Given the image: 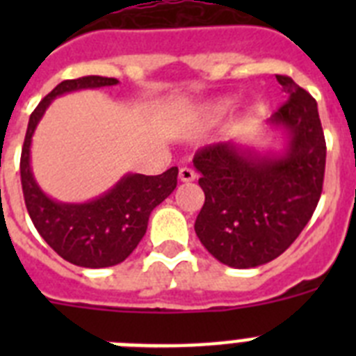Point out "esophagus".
Here are the masks:
<instances>
[{
  "label": "esophagus",
  "instance_id": "1",
  "mask_svg": "<svg viewBox=\"0 0 356 356\" xmlns=\"http://www.w3.org/2000/svg\"><path fill=\"white\" fill-rule=\"evenodd\" d=\"M178 176H180L181 181H194V180H196V172H194L191 168H181L180 172H178Z\"/></svg>",
  "mask_w": 356,
  "mask_h": 356
}]
</instances>
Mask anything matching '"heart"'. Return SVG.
Listing matches in <instances>:
<instances>
[{
    "label": "heart",
    "instance_id": "b5f03b06",
    "mask_svg": "<svg viewBox=\"0 0 356 356\" xmlns=\"http://www.w3.org/2000/svg\"><path fill=\"white\" fill-rule=\"evenodd\" d=\"M234 105H235L234 97H229V96L217 97V99L207 103V105L201 108V118L205 119V121H216V119L228 114L229 110L234 108Z\"/></svg>",
    "mask_w": 356,
    "mask_h": 356
}]
</instances>
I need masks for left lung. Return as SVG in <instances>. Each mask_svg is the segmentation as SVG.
<instances>
[{"label":"left lung","instance_id":"obj_1","mask_svg":"<svg viewBox=\"0 0 356 356\" xmlns=\"http://www.w3.org/2000/svg\"><path fill=\"white\" fill-rule=\"evenodd\" d=\"M287 102L266 121L284 147L259 149L241 140L194 155L205 205L197 238L213 259L235 269L271 262L310 221L325 178L326 143L317 103L289 76H276Z\"/></svg>","mask_w":356,"mask_h":356}]
</instances>
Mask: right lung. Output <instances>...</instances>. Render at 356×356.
Returning a JSON list of instances; mask_svg holds the SVG:
<instances>
[{"mask_svg": "<svg viewBox=\"0 0 356 356\" xmlns=\"http://www.w3.org/2000/svg\"><path fill=\"white\" fill-rule=\"evenodd\" d=\"M118 83L115 78L83 76L56 85L31 112L21 153L24 203L37 232L62 259L90 269L118 266L130 257L146 234L153 209L176 188L178 168L159 176L127 172L102 196L65 203L53 200L37 184L31 171V137L55 97Z\"/></svg>", "mask_w": 356, "mask_h": 356, "instance_id": "add662e5", "label": "right lung"}]
</instances>
